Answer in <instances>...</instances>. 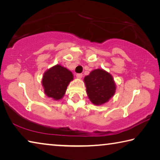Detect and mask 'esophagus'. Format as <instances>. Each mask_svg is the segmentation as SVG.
Here are the masks:
<instances>
[{"label": "esophagus", "instance_id": "34e87169", "mask_svg": "<svg viewBox=\"0 0 160 160\" xmlns=\"http://www.w3.org/2000/svg\"><path fill=\"white\" fill-rule=\"evenodd\" d=\"M76 77H77L78 79H81L82 77V74H81V73H78V74H76Z\"/></svg>", "mask_w": 160, "mask_h": 160}]
</instances>
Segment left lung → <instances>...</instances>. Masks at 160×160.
I'll return each instance as SVG.
<instances>
[{"label":"left lung","mask_w":160,"mask_h":160,"mask_svg":"<svg viewBox=\"0 0 160 160\" xmlns=\"http://www.w3.org/2000/svg\"><path fill=\"white\" fill-rule=\"evenodd\" d=\"M84 82L90 100L95 105L108 102L116 90L112 76L103 69H95L85 76Z\"/></svg>","instance_id":"8db88e82"}]
</instances>
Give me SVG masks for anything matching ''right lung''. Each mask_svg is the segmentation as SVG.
Instances as JSON below:
<instances>
[{
    "instance_id": "1",
    "label": "right lung",
    "mask_w": 160,
    "mask_h": 160,
    "mask_svg": "<svg viewBox=\"0 0 160 160\" xmlns=\"http://www.w3.org/2000/svg\"><path fill=\"white\" fill-rule=\"evenodd\" d=\"M73 80L71 71L60 65H56L45 71L42 79L45 94L48 98L59 100L63 98L67 87Z\"/></svg>"
}]
</instances>
